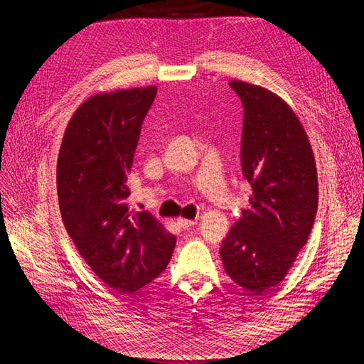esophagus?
Returning a JSON list of instances; mask_svg holds the SVG:
<instances>
[{
  "label": "esophagus",
  "mask_w": 364,
  "mask_h": 364,
  "mask_svg": "<svg viewBox=\"0 0 364 364\" xmlns=\"http://www.w3.org/2000/svg\"><path fill=\"white\" fill-rule=\"evenodd\" d=\"M176 222H178V225H180L181 228H189V227H194V225H197V220L183 219V218H180V219H178Z\"/></svg>",
  "instance_id": "obj_1"
}]
</instances>
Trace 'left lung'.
Returning a JSON list of instances; mask_svg holds the SVG:
<instances>
[{"label": "left lung", "mask_w": 364, "mask_h": 364, "mask_svg": "<svg viewBox=\"0 0 364 364\" xmlns=\"http://www.w3.org/2000/svg\"><path fill=\"white\" fill-rule=\"evenodd\" d=\"M230 87L244 106L241 166L253 194L223 239L220 258L231 280L261 294L283 280L308 241L318 172L306 131L284 100L244 81Z\"/></svg>", "instance_id": "8db88e82"}]
</instances>
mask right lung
Masks as SVG:
<instances>
[{"instance_id":"obj_1","label":"right lung","mask_w":364,"mask_h":364,"mask_svg":"<svg viewBox=\"0 0 364 364\" xmlns=\"http://www.w3.org/2000/svg\"><path fill=\"white\" fill-rule=\"evenodd\" d=\"M156 86L97 94L72 115L58 156L68 236L98 278L131 294L164 272L176 239L149 211H129L128 175Z\"/></svg>"}]
</instances>
